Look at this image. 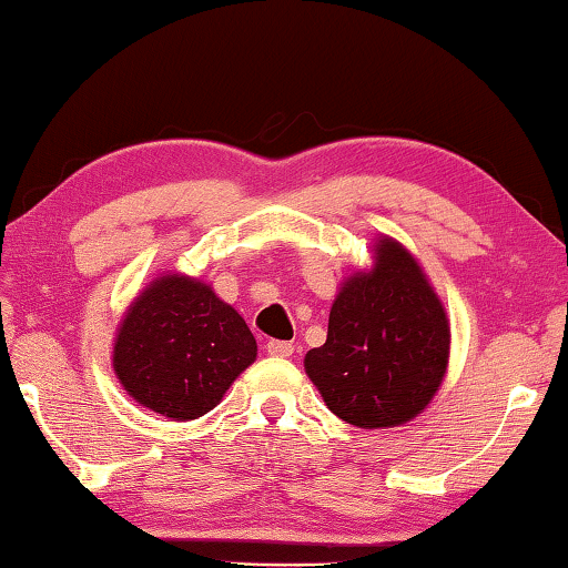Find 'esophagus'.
<instances>
[{
    "mask_svg": "<svg viewBox=\"0 0 568 568\" xmlns=\"http://www.w3.org/2000/svg\"><path fill=\"white\" fill-rule=\"evenodd\" d=\"M265 351H267V355H273V358H291L293 345L285 341H271L265 345Z\"/></svg>",
    "mask_w": 568,
    "mask_h": 568,
    "instance_id": "esophagus-1",
    "label": "esophagus"
}]
</instances>
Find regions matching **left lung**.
<instances>
[{"label":"left lung","instance_id":"1","mask_svg":"<svg viewBox=\"0 0 568 568\" xmlns=\"http://www.w3.org/2000/svg\"><path fill=\"white\" fill-rule=\"evenodd\" d=\"M371 261L341 283L328 338L303 361L325 406L365 430L396 428L426 410L450 355L446 307L410 250L378 235Z\"/></svg>","mask_w":568,"mask_h":568}]
</instances>
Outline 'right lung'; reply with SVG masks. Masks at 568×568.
Instances as JSON below:
<instances>
[{
	"mask_svg": "<svg viewBox=\"0 0 568 568\" xmlns=\"http://www.w3.org/2000/svg\"><path fill=\"white\" fill-rule=\"evenodd\" d=\"M257 358L253 333L213 285L162 273L128 305L112 343V371L128 396L172 420H195Z\"/></svg>",
	"mask_w": 568,
	"mask_h": 568,
	"instance_id": "add662e5",
	"label": "right lung"
}]
</instances>
